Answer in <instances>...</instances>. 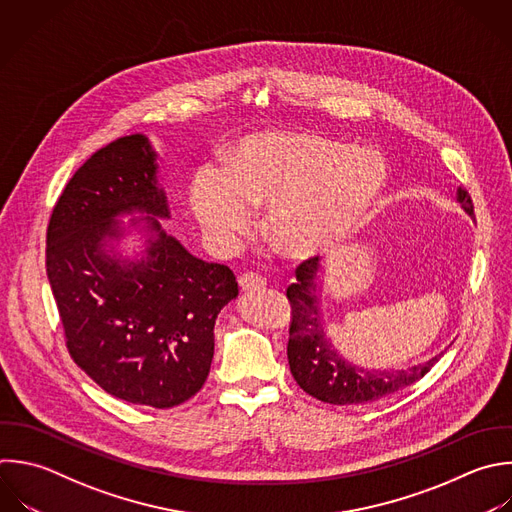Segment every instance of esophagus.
Masks as SVG:
<instances>
[{"label":"esophagus","mask_w":512,"mask_h":512,"mask_svg":"<svg viewBox=\"0 0 512 512\" xmlns=\"http://www.w3.org/2000/svg\"><path fill=\"white\" fill-rule=\"evenodd\" d=\"M238 284H240V290L246 292V294H252V292H260L264 286H266V280L260 276V274H254V272H246L238 278Z\"/></svg>","instance_id":"34e87169"}]
</instances>
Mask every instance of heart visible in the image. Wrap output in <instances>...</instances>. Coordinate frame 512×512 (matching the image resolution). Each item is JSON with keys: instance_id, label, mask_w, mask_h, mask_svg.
Returning <instances> with one entry per match:
<instances>
[{"instance_id": "b5f03b06", "label": "heart", "mask_w": 512, "mask_h": 512, "mask_svg": "<svg viewBox=\"0 0 512 512\" xmlns=\"http://www.w3.org/2000/svg\"><path fill=\"white\" fill-rule=\"evenodd\" d=\"M224 166H202L190 182V210L204 232L230 244L250 228V208H268L270 240L300 260L354 236L386 186L376 150L304 130L242 136Z\"/></svg>"}]
</instances>
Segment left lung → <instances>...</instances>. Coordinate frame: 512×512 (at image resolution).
<instances>
[{"mask_svg":"<svg viewBox=\"0 0 512 512\" xmlns=\"http://www.w3.org/2000/svg\"><path fill=\"white\" fill-rule=\"evenodd\" d=\"M456 200L466 214H474L466 190L458 188ZM318 258L306 260L296 270V284L286 296L292 306L288 364L298 386L310 396L328 404H362L394 394L420 380L444 354L408 368L372 370L346 360L326 336L324 318L318 306Z\"/></svg>","mask_w":512,"mask_h":512,"instance_id":"obj_1","label":"left lung"}]
</instances>
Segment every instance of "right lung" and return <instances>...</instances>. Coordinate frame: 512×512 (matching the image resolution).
Instances as JSON below:
<instances>
[{"instance_id": "1", "label": "right lung", "mask_w": 512, "mask_h": 512, "mask_svg": "<svg viewBox=\"0 0 512 512\" xmlns=\"http://www.w3.org/2000/svg\"><path fill=\"white\" fill-rule=\"evenodd\" d=\"M158 168L144 134L86 160L52 212L46 268L74 362L116 398L172 408L206 382L214 324L238 282L166 234ZM124 215L145 236L136 259L117 250L131 231L119 226Z\"/></svg>"}]
</instances>
